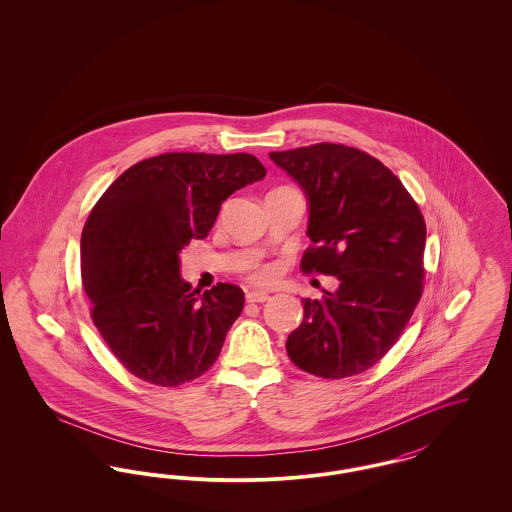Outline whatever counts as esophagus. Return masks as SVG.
Masks as SVG:
<instances>
[{
    "label": "esophagus",
    "mask_w": 512,
    "mask_h": 512,
    "mask_svg": "<svg viewBox=\"0 0 512 512\" xmlns=\"http://www.w3.org/2000/svg\"><path fill=\"white\" fill-rule=\"evenodd\" d=\"M245 299H247V303H265L268 299V293L253 290V292H247Z\"/></svg>",
    "instance_id": "obj_1"
}]
</instances>
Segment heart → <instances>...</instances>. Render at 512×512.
<instances>
[{
    "label": "heart",
    "mask_w": 512,
    "mask_h": 512,
    "mask_svg": "<svg viewBox=\"0 0 512 512\" xmlns=\"http://www.w3.org/2000/svg\"><path fill=\"white\" fill-rule=\"evenodd\" d=\"M272 276H274V267L270 265H255L247 270V278L257 284H265Z\"/></svg>",
    "instance_id": "obj_1"
}]
</instances>
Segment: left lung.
Segmentation results:
<instances>
[{
    "label": "left lung",
    "instance_id": "obj_1",
    "mask_svg": "<svg viewBox=\"0 0 512 512\" xmlns=\"http://www.w3.org/2000/svg\"><path fill=\"white\" fill-rule=\"evenodd\" d=\"M270 159L309 195L313 245L301 272L340 284L322 299H303L288 355L318 378L361 374L390 351L422 297L424 217L401 180L357 147L324 142Z\"/></svg>",
    "mask_w": 512,
    "mask_h": 512
}]
</instances>
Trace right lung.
<instances>
[{
	"instance_id": "add662e5",
	"label": "right lung",
	"mask_w": 512,
	"mask_h": 512,
	"mask_svg": "<svg viewBox=\"0 0 512 512\" xmlns=\"http://www.w3.org/2000/svg\"><path fill=\"white\" fill-rule=\"evenodd\" d=\"M249 153H163L132 165L84 224L80 272L90 317L130 374L161 388L199 378L219 359L244 292L180 278L178 253L211 232L228 195L265 178Z\"/></svg>"
}]
</instances>
